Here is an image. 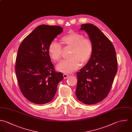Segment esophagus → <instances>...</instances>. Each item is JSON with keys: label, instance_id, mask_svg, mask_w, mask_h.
<instances>
[{"label": "esophagus", "instance_id": "obj_1", "mask_svg": "<svg viewBox=\"0 0 132 132\" xmlns=\"http://www.w3.org/2000/svg\"><path fill=\"white\" fill-rule=\"evenodd\" d=\"M63 77H64V79H67V78H68L69 75H67V74H64V75H63Z\"/></svg>", "mask_w": 132, "mask_h": 132}]
</instances>
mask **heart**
<instances>
[{
  "instance_id": "heart-1",
  "label": "heart",
  "mask_w": 132,
  "mask_h": 132,
  "mask_svg": "<svg viewBox=\"0 0 132 132\" xmlns=\"http://www.w3.org/2000/svg\"><path fill=\"white\" fill-rule=\"evenodd\" d=\"M61 41L65 46L72 48L70 53V59L61 62L56 67L57 70L64 73H71L79 68L82 64L90 60L93 50L92 41L80 33L72 32L62 37ZM50 57L54 62L61 60L62 54V46L53 41L48 46Z\"/></svg>"
}]
</instances>
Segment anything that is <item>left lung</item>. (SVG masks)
<instances>
[{
	"label": "left lung",
	"instance_id": "1",
	"mask_svg": "<svg viewBox=\"0 0 132 132\" xmlns=\"http://www.w3.org/2000/svg\"><path fill=\"white\" fill-rule=\"evenodd\" d=\"M92 41L93 50L89 61L77 73L76 94L86 105L98 103L108 96L117 71V60L113 45L95 26L81 25Z\"/></svg>",
	"mask_w": 132,
	"mask_h": 132
}]
</instances>
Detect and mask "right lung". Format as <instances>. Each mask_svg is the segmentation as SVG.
I'll return each mask as SVG.
<instances>
[{
  "label": "right lung",
  "mask_w": 132,
  "mask_h": 132,
  "mask_svg": "<svg viewBox=\"0 0 132 132\" xmlns=\"http://www.w3.org/2000/svg\"><path fill=\"white\" fill-rule=\"evenodd\" d=\"M63 31L56 26L37 27L20 44L15 72L20 89L30 102L42 105L51 102L64 77L55 72L48 53L51 42Z\"/></svg>",
  "instance_id": "obj_1"
}]
</instances>
